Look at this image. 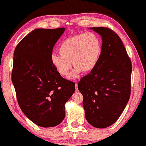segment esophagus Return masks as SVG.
<instances>
[{
  "label": "esophagus",
  "instance_id": "1",
  "mask_svg": "<svg viewBox=\"0 0 146 146\" xmlns=\"http://www.w3.org/2000/svg\"><path fill=\"white\" fill-rule=\"evenodd\" d=\"M77 86H78V84H75V91L76 92H78V87H77Z\"/></svg>",
  "mask_w": 146,
  "mask_h": 146
}]
</instances>
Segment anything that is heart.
<instances>
[{
	"label": "heart",
	"instance_id": "obj_1",
	"mask_svg": "<svg viewBox=\"0 0 146 146\" xmlns=\"http://www.w3.org/2000/svg\"><path fill=\"white\" fill-rule=\"evenodd\" d=\"M60 54L53 53L50 60L53 66L61 75H67L71 67L75 69L70 74L71 78L94 69L102 52L98 36L93 32L69 37L61 42L58 48Z\"/></svg>",
	"mask_w": 146,
	"mask_h": 146
}]
</instances>
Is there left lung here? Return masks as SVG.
I'll return each mask as SVG.
<instances>
[{
  "label": "left lung",
  "instance_id": "1",
  "mask_svg": "<svg viewBox=\"0 0 146 146\" xmlns=\"http://www.w3.org/2000/svg\"><path fill=\"white\" fill-rule=\"evenodd\" d=\"M102 36L100 56L94 69L78 83L88 122L106 128L119 119L131 95L132 64L120 37L106 27H92Z\"/></svg>",
  "mask_w": 146,
  "mask_h": 146
}]
</instances>
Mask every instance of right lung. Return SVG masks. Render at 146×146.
I'll return each mask as SVG.
<instances>
[{
  "instance_id": "add662e5",
  "label": "right lung",
  "mask_w": 146,
  "mask_h": 146,
  "mask_svg": "<svg viewBox=\"0 0 146 146\" xmlns=\"http://www.w3.org/2000/svg\"><path fill=\"white\" fill-rule=\"evenodd\" d=\"M64 27L36 29L17 45L11 79L20 108L33 123L42 127L60 124L64 104L75 92V83L61 77L50 60Z\"/></svg>"
}]
</instances>
